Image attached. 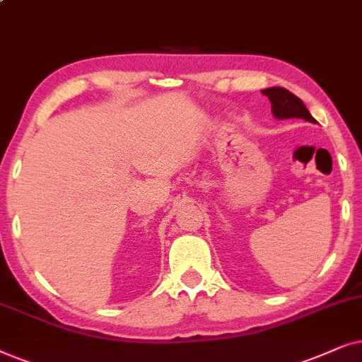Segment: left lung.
<instances>
[{"mask_svg":"<svg viewBox=\"0 0 362 362\" xmlns=\"http://www.w3.org/2000/svg\"><path fill=\"white\" fill-rule=\"evenodd\" d=\"M262 93L267 95L272 103L273 115L276 119H305L308 122L316 124V120L310 114V110L306 109V105L303 104L300 98H296L295 94L285 88H268L263 89Z\"/></svg>","mask_w":362,"mask_h":362,"instance_id":"obj_1","label":"left lung"}]
</instances>
